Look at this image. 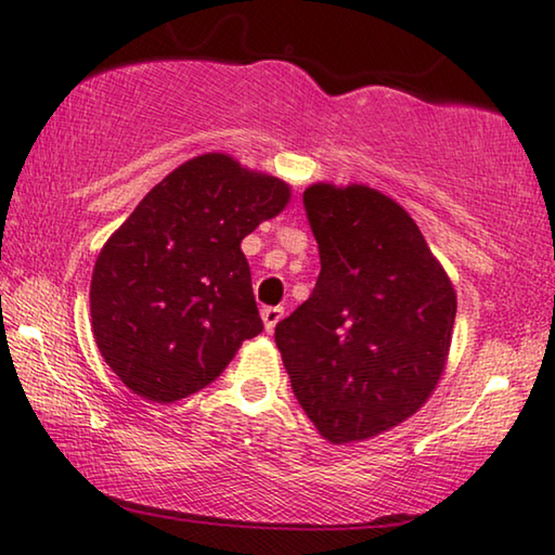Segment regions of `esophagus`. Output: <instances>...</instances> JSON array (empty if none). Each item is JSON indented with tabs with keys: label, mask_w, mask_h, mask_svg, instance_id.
<instances>
[{
	"label": "esophagus",
	"mask_w": 555,
	"mask_h": 555,
	"mask_svg": "<svg viewBox=\"0 0 555 555\" xmlns=\"http://www.w3.org/2000/svg\"><path fill=\"white\" fill-rule=\"evenodd\" d=\"M281 318H284V308H281V306H267V308H261V321H264L267 333L274 331Z\"/></svg>",
	"instance_id": "obj_1"
}]
</instances>
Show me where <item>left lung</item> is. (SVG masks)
<instances>
[{"instance_id":"left-lung-1","label":"left lung","mask_w":555,"mask_h":555,"mask_svg":"<svg viewBox=\"0 0 555 555\" xmlns=\"http://www.w3.org/2000/svg\"><path fill=\"white\" fill-rule=\"evenodd\" d=\"M304 208L321 274L274 337L318 434L354 443L399 426L434 393L453 337L455 288L389 195L315 183Z\"/></svg>"}]
</instances>
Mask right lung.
<instances>
[{"instance_id": "right-lung-1", "label": "right lung", "mask_w": 555, "mask_h": 555, "mask_svg": "<svg viewBox=\"0 0 555 555\" xmlns=\"http://www.w3.org/2000/svg\"><path fill=\"white\" fill-rule=\"evenodd\" d=\"M291 188L203 154L146 193L95 261L92 333L127 387L171 403L208 387L264 331L240 244L286 208Z\"/></svg>"}]
</instances>
